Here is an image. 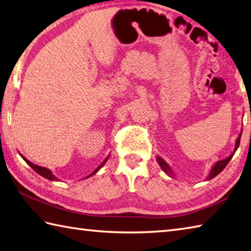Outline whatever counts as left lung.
Segmentation results:
<instances>
[{"label":"left lung","instance_id":"8db88e82","mask_svg":"<svg viewBox=\"0 0 251 251\" xmlns=\"http://www.w3.org/2000/svg\"><path fill=\"white\" fill-rule=\"evenodd\" d=\"M242 131H243V129H241V134L238 135L237 139H236V141H235V147H234V151H233L226 158L221 159V161H218L217 163H215L214 166L211 167L209 174H208L206 180L214 179V178L216 177V176L219 175V174L222 172V170L226 168V166L228 164V162L231 161V158L233 157L234 154H235L236 150H237L238 147H239V142H241V137H242ZM156 161H157L158 165H159V166H161V168L163 169V172H164L165 174L168 175L170 178H176V175H175V173H174V170H173L172 167H170L169 165L167 164V162H165L164 159H163L161 156H158V155L156 156Z\"/></svg>","mask_w":251,"mask_h":251}]
</instances>
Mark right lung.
<instances>
[{
	"instance_id": "1",
	"label": "right lung",
	"mask_w": 251,
	"mask_h": 251,
	"mask_svg": "<svg viewBox=\"0 0 251 251\" xmlns=\"http://www.w3.org/2000/svg\"><path fill=\"white\" fill-rule=\"evenodd\" d=\"M20 154V153H19ZM20 156L21 157H23L24 159H25V163L26 164H28L29 165V166L32 168V169H33L34 170V172L35 173H37V174H39V175H41L42 176V177H44V178H46V179H49V180H50V181H58V178L56 177V176L54 175V174H52L51 173V170L50 169H49V168H46V167H42V166H39V165H35V164H33V163H31L30 161H28V159H26L24 155H21V154H20ZM109 157H110V154H109V155L108 156H106L105 157V159H104V161L102 162V163H101L100 165H99V166L97 167V168H96L95 170H94V172L92 173V174H90L89 176H87V177L86 178H88V177H92V176L93 175H95V174H97L98 172H99V170L101 169V168H102L103 167V165L106 163V161H108V159H109Z\"/></svg>"
}]
</instances>
